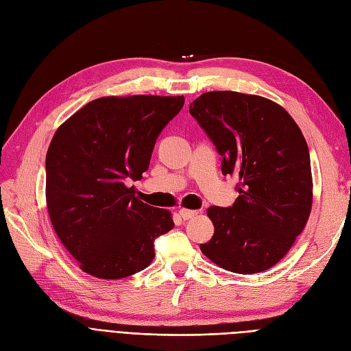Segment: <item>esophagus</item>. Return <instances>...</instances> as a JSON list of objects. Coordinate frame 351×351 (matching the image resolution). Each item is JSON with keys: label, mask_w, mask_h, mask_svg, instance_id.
<instances>
[{"label": "esophagus", "mask_w": 351, "mask_h": 351, "mask_svg": "<svg viewBox=\"0 0 351 351\" xmlns=\"http://www.w3.org/2000/svg\"><path fill=\"white\" fill-rule=\"evenodd\" d=\"M178 214H180V217H182L184 221H187V219H190V218L196 217L197 212H196V210H192V209H184V208H182V209L178 210Z\"/></svg>", "instance_id": "34e87169"}]
</instances>
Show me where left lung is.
<instances>
[{
	"instance_id": "8db88e82",
	"label": "left lung",
	"mask_w": 351,
	"mask_h": 351,
	"mask_svg": "<svg viewBox=\"0 0 351 351\" xmlns=\"http://www.w3.org/2000/svg\"><path fill=\"white\" fill-rule=\"evenodd\" d=\"M190 114L236 176L232 206H210L215 232L202 253L236 274L267 271L290 250L312 209L311 156L302 130L278 104L256 95H200Z\"/></svg>"
}]
</instances>
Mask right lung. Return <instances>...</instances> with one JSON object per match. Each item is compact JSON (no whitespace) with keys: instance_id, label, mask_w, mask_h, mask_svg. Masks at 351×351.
Returning <instances> with one entry per match:
<instances>
[{"instance_id":"1","label":"right lung","mask_w":351,"mask_h":351,"mask_svg":"<svg viewBox=\"0 0 351 351\" xmlns=\"http://www.w3.org/2000/svg\"><path fill=\"white\" fill-rule=\"evenodd\" d=\"M183 105V97L99 98L52 137L45 161L49 218L84 272L130 277L149 267L155 239L173 230L168 210L143 204L125 183L142 178L158 136Z\"/></svg>"}]
</instances>
